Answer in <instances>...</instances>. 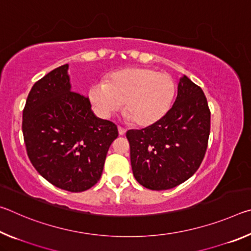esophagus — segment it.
Masks as SVG:
<instances>
[{"instance_id": "1", "label": "esophagus", "mask_w": 251, "mask_h": 251, "mask_svg": "<svg viewBox=\"0 0 251 251\" xmlns=\"http://www.w3.org/2000/svg\"><path fill=\"white\" fill-rule=\"evenodd\" d=\"M125 133H126V129L123 128V127H121V126H118V134L123 136V135H125Z\"/></svg>"}]
</instances>
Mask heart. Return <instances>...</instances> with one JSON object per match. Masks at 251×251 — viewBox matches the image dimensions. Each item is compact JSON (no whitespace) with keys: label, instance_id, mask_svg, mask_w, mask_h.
Instances as JSON below:
<instances>
[{"label":"heart","instance_id":"obj_1","mask_svg":"<svg viewBox=\"0 0 251 251\" xmlns=\"http://www.w3.org/2000/svg\"><path fill=\"white\" fill-rule=\"evenodd\" d=\"M174 94L175 84L168 74L147 67H128L110 74L106 82H95L88 97L95 113L104 120L125 103L126 117L147 126L167 113Z\"/></svg>","mask_w":251,"mask_h":251}]
</instances>
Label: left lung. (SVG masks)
Wrapping results in <instances>:
<instances>
[{
	"label": "left lung",
	"instance_id": "1",
	"mask_svg": "<svg viewBox=\"0 0 251 251\" xmlns=\"http://www.w3.org/2000/svg\"><path fill=\"white\" fill-rule=\"evenodd\" d=\"M209 131L206 96L182 75L166 115L146 128L126 133L135 179L151 190L171 189L186 181L201 166Z\"/></svg>",
	"mask_w": 251,
	"mask_h": 251
}]
</instances>
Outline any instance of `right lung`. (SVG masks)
<instances>
[{
	"label": "right lung",
	"instance_id": "add662e5",
	"mask_svg": "<svg viewBox=\"0 0 251 251\" xmlns=\"http://www.w3.org/2000/svg\"><path fill=\"white\" fill-rule=\"evenodd\" d=\"M88 97L72 92L69 64L33 85L23 110L28 158L42 177L71 193L100 180L117 126L96 117Z\"/></svg>",
	"mask_w": 251,
	"mask_h": 251
}]
</instances>
